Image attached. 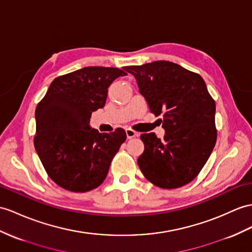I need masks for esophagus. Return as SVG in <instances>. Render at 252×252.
<instances>
[{
    "mask_svg": "<svg viewBox=\"0 0 252 252\" xmlns=\"http://www.w3.org/2000/svg\"><path fill=\"white\" fill-rule=\"evenodd\" d=\"M126 136H127L128 139H131V138H133V137H137L138 133H137L136 131H134V130L129 129V128H128V129H126Z\"/></svg>",
    "mask_w": 252,
    "mask_h": 252,
    "instance_id": "obj_1",
    "label": "esophagus"
}]
</instances>
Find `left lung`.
<instances>
[{
    "mask_svg": "<svg viewBox=\"0 0 252 252\" xmlns=\"http://www.w3.org/2000/svg\"><path fill=\"white\" fill-rule=\"evenodd\" d=\"M125 70L136 78L151 112L163 116V139L154 132L141 134L144 152L138 158L139 168L157 187L186 185L204 167L217 140L216 105L204 80L168 61Z\"/></svg>",
    "mask_w": 252,
    "mask_h": 252,
    "instance_id": "left-lung-1",
    "label": "left lung"
}]
</instances>
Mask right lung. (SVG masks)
Returning <instances> with one entry per match:
<instances>
[{
    "mask_svg": "<svg viewBox=\"0 0 252 252\" xmlns=\"http://www.w3.org/2000/svg\"><path fill=\"white\" fill-rule=\"evenodd\" d=\"M126 75L112 67H84L55 78L38 102L34 146L60 187L85 192L105 181L126 133L122 128L101 133L90 126V119L105 107L110 84Z\"/></svg>",
    "mask_w": 252,
    "mask_h": 252,
    "instance_id": "1",
    "label": "right lung"
}]
</instances>
